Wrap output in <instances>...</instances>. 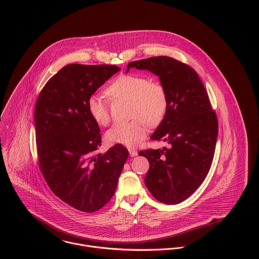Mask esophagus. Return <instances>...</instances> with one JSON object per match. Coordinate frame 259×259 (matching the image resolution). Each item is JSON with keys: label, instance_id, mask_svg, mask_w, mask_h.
<instances>
[{"label": "esophagus", "instance_id": "obj_1", "mask_svg": "<svg viewBox=\"0 0 259 259\" xmlns=\"http://www.w3.org/2000/svg\"><path fill=\"white\" fill-rule=\"evenodd\" d=\"M128 151H130V155H131V156H133V157L138 155V151H137L135 148H130V149H128Z\"/></svg>", "mask_w": 259, "mask_h": 259}]
</instances>
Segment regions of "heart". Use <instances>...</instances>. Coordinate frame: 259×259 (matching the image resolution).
<instances>
[{
    "instance_id": "heart-1",
    "label": "heart",
    "mask_w": 259,
    "mask_h": 259,
    "mask_svg": "<svg viewBox=\"0 0 259 259\" xmlns=\"http://www.w3.org/2000/svg\"><path fill=\"white\" fill-rule=\"evenodd\" d=\"M109 96L131 101V115L127 122H115L106 134V140L112 145L135 147L148 134L149 125H157L164 118L168 109V97L165 88L146 75L124 74L118 75L107 88ZM92 118L100 125L110 121L107 101L100 95H92L87 102Z\"/></svg>"
}]
</instances>
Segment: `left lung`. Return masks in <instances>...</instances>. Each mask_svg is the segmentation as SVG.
Returning <instances> with one entry per match:
<instances>
[{"label":"left lung","mask_w":259,"mask_h":259,"mask_svg":"<svg viewBox=\"0 0 259 259\" xmlns=\"http://www.w3.org/2000/svg\"><path fill=\"white\" fill-rule=\"evenodd\" d=\"M159 77L168 97V109L150 137L169 148L139 152L149 162L145 184L158 201L178 204L190 196L206 178L214 155L219 121L197 73L188 65L160 56L131 62Z\"/></svg>","instance_id":"8db88e82"}]
</instances>
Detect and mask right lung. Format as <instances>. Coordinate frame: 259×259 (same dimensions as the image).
<instances>
[{
	"label": "right lung",
	"mask_w": 259,
	"mask_h": 259,
	"mask_svg": "<svg viewBox=\"0 0 259 259\" xmlns=\"http://www.w3.org/2000/svg\"><path fill=\"white\" fill-rule=\"evenodd\" d=\"M120 69L112 65L65 66L38 95L35 108L39 169L52 191L77 210L94 212L114 194L128 151L115 145L107 152L88 99Z\"/></svg>",
	"instance_id": "obj_1"
}]
</instances>
